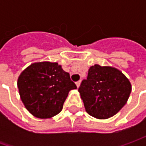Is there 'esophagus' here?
Segmentation results:
<instances>
[{"instance_id":"34e87169","label":"esophagus","mask_w":146,"mask_h":146,"mask_svg":"<svg viewBox=\"0 0 146 146\" xmlns=\"http://www.w3.org/2000/svg\"><path fill=\"white\" fill-rule=\"evenodd\" d=\"M80 84H81V81L80 80V81L76 82V86H77V88H79L80 86Z\"/></svg>"}]
</instances>
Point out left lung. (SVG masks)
<instances>
[{
  "mask_svg": "<svg viewBox=\"0 0 146 146\" xmlns=\"http://www.w3.org/2000/svg\"><path fill=\"white\" fill-rule=\"evenodd\" d=\"M131 91V83L121 70L98 64L90 66L87 80L79 88L86 112L98 119L116 115L127 103Z\"/></svg>",
  "mask_w": 146,
  "mask_h": 146,
  "instance_id": "obj_1",
  "label": "left lung"
}]
</instances>
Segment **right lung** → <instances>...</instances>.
<instances>
[{"instance_id": "obj_1", "label": "right lung", "mask_w": 146, "mask_h": 146, "mask_svg": "<svg viewBox=\"0 0 146 146\" xmlns=\"http://www.w3.org/2000/svg\"><path fill=\"white\" fill-rule=\"evenodd\" d=\"M17 84L26 109L39 119H50L60 113L69 92L77 88L69 73L51 62L28 66L19 75Z\"/></svg>"}]
</instances>
